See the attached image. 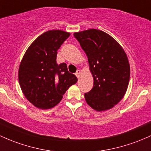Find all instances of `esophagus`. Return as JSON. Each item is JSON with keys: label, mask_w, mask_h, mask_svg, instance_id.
Segmentation results:
<instances>
[{"label": "esophagus", "mask_w": 151, "mask_h": 151, "mask_svg": "<svg viewBox=\"0 0 151 151\" xmlns=\"http://www.w3.org/2000/svg\"><path fill=\"white\" fill-rule=\"evenodd\" d=\"M80 73H81V72H80V70H77V72L75 73V75H76V77H77V78H79V76H80Z\"/></svg>", "instance_id": "34e87169"}]
</instances>
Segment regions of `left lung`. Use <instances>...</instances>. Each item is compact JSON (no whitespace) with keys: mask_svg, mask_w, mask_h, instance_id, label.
<instances>
[{"mask_svg":"<svg viewBox=\"0 0 151 151\" xmlns=\"http://www.w3.org/2000/svg\"><path fill=\"white\" fill-rule=\"evenodd\" d=\"M88 58L93 87L84 94L86 102L97 111L117 105L126 92L130 64L126 54L112 37L97 29L74 33Z\"/></svg>","mask_w":151,"mask_h":151,"instance_id":"obj_1","label":"left lung"}]
</instances>
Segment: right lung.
Wrapping results in <instances>:
<instances>
[{"mask_svg":"<svg viewBox=\"0 0 151 151\" xmlns=\"http://www.w3.org/2000/svg\"><path fill=\"white\" fill-rule=\"evenodd\" d=\"M70 36L51 30L39 36L25 53L19 70L23 93L36 107L49 109L57 105L70 86L77 82L66 63L57 64V51Z\"/></svg>","mask_w":151,"mask_h":151,"instance_id":"1","label":"right lung"}]
</instances>
